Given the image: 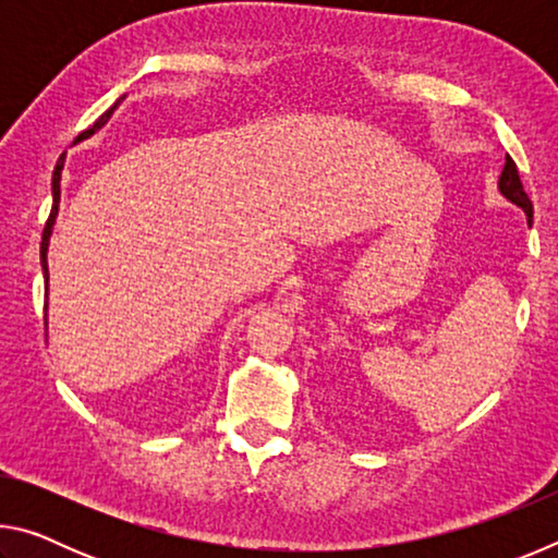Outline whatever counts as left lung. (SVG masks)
Masks as SVG:
<instances>
[{"mask_svg":"<svg viewBox=\"0 0 558 558\" xmlns=\"http://www.w3.org/2000/svg\"><path fill=\"white\" fill-rule=\"evenodd\" d=\"M499 192H502L509 202L517 204L519 209H524L526 221L532 223V214H534L532 202H529V196H526L524 186H522V179H519V169H517V165H514V159L509 157V155H507V159H505L502 174H499Z\"/></svg>","mask_w":558,"mask_h":558,"instance_id":"left-lung-1","label":"left lung"}]
</instances>
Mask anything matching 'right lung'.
Instances as JSON below:
<instances>
[{
  "label": "right lung",
  "mask_w": 558,
  "mask_h": 558,
  "mask_svg": "<svg viewBox=\"0 0 558 558\" xmlns=\"http://www.w3.org/2000/svg\"><path fill=\"white\" fill-rule=\"evenodd\" d=\"M122 100V98H120ZM118 100V102H120ZM118 102L116 106H112L108 112H102L100 116V120H96V125H93L90 130H86V132H81L78 135V140H83V137H90L93 132H96L102 122H106L108 118H110V112L118 108ZM63 159H65V155H61V159H59V165H56V169H53V206H51V214H49V221H46V226H44V235H41V268H44V282H49V263H46V251H49V239H51V229H53V221H56V214H59V202H61V169H63ZM46 290H49V286H46ZM46 310V307H44ZM46 319V317H44Z\"/></svg>",
  "instance_id": "obj_1"
}]
</instances>
